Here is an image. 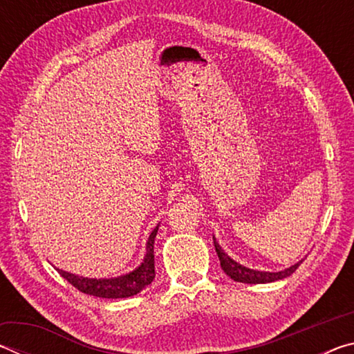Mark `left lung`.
<instances>
[{"instance_id":"left-lung-1","label":"left lung","mask_w":354,"mask_h":354,"mask_svg":"<svg viewBox=\"0 0 354 354\" xmlns=\"http://www.w3.org/2000/svg\"><path fill=\"white\" fill-rule=\"evenodd\" d=\"M214 247L215 251H217L218 259H220V266L223 268V272L227 274V277L232 278L237 283H247V284H266V283H273V281H279L284 279L287 277L297 270L299 263L303 262L298 261L297 263H293L289 268H284L281 272H262V270H253V268H248L239 263L237 261L232 259V257L225 253V250L220 247V243L217 242V239L214 236Z\"/></svg>"}]
</instances>
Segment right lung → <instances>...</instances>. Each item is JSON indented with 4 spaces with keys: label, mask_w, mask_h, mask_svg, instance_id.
Masks as SVG:
<instances>
[{
    "label": "right lung",
    "mask_w": 354,
    "mask_h": 354,
    "mask_svg": "<svg viewBox=\"0 0 354 354\" xmlns=\"http://www.w3.org/2000/svg\"><path fill=\"white\" fill-rule=\"evenodd\" d=\"M158 230L159 225L154 227L148 237L145 256H143L139 267H136L129 273L113 278H86L61 270V268H56V270L71 286H75L77 290L87 293V295L100 298H128L137 295L147 286L151 284V281L154 279V239L158 234Z\"/></svg>",
    "instance_id": "right-lung-1"
}]
</instances>
